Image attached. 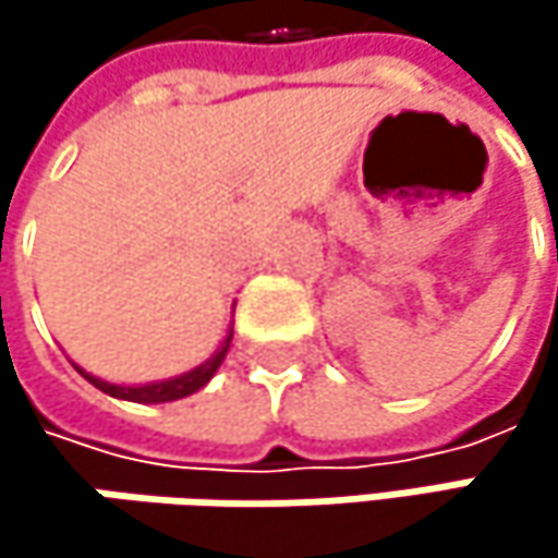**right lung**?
Listing matches in <instances>:
<instances>
[{
  "mask_svg": "<svg viewBox=\"0 0 558 558\" xmlns=\"http://www.w3.org/2000/svg\"><path fill=\"white\" fill-rule=\"evenodd\" d=\"M229 342H232V332H229V339L222 342V349H219L209 362H203V365H199V368H193L190 375L170 378V381H161V385L122 388V385L99 381V378H93V375H86V381H89V385H96L102 393H112V397H122V400H135V403H168V400H180V397H186V393H193V390L203 388V385L216 375V368L222 365V359H226V352H229Z\"/></svg>",
  "mask_w": 558,
  "mask_h": 558,
  "instance_id": "right-lung-1",
  "label": "right lung"
}]
</instances>
